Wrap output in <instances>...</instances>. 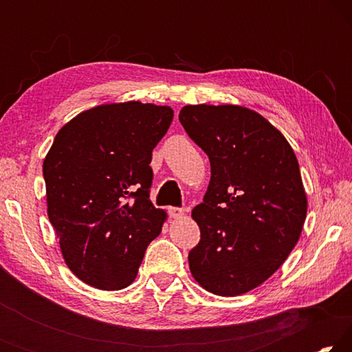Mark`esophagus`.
<instances>
[{
  "mask_svg": "<svg viewBox=\"0 0 352 352\" xmlns=\"http://www.w3.org/2000/svg\"><path fill=\"white\" fill-rule=\"evenodd\" d=\"M169 216L172 219H182L184 216V211L182 210V208H169Z\"/></svg>",
  "mask_w": 352,
  "mask_h": 352,
  "instance_id": "esophagus-1",
  "label": "esophagus"
}]
</instances>
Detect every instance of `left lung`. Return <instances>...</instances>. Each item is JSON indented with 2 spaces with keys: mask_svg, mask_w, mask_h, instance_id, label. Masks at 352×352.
I'll return each instance as SVG.
<instances>
[{
  "mask_svg": "<svg viewBox=\"0 0 352 352\" xmlns=\"http://www.w3.org/2000/svg\"><path fill=\"white\" fill-rule=\"evenodd\" d=\"M204 148L211 180L192 210L200 242L189 269L205 290L247 294L267 281L300 239L307 197L289 141L264 116L241 105H186L178 115Z\"/></svg>",
  "mask_w": 352,
  "mask_h": 352,
  "instance_id": "8db88e82",
  "label": "left lung"
}]
</instances>
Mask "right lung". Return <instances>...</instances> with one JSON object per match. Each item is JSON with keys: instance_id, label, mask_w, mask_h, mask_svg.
Segmentation results:
<instances>
[{"instance_id": "right-lung-1", "label": "right lung", "mask_w": 352, "mask_h": 352, "mask_svg": "<svg viewBox=\"0 0 352 352\" xmlns=\"http://www.w3.org/2000/svg\"><path fill=\"white\" fill-rule=\"evenodd\" d=\"M172 118L170 107L140 100L93 107L45 157L47 217L69 270L91 287L126 289L162 233L168 216L148 199V164Z\"/></svg>"}]
</instances>
